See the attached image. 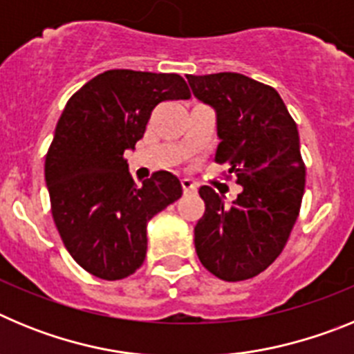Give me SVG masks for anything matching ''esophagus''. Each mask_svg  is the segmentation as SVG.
Here are the masks:
<instances>
[{
  "label": "esophagus",
  "mask_w": 354,
  "mask_h": 354,
  "mask_svg": "<svg viewBox=\"0 0 354 354\" xmlns=\"http://www.w3.org/2000/svg\"><path fill=\"white\" fill-rule=\"evenodd\" d=\"M180 184H183L184 193H195L196 192V184L193 183V180L183 179V180H180Z\"/></svg>",
  "instance_id": "esophagus-1"
}]
</instances>
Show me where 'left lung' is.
Returning a JSON list of instances; mask_svg holds the SVG:
<instances>
[{"mask_svg": "<svg viewBox=\"0 0 354 354\" xmlns=\"http://www.w3.org/2000/svg\"><path fill=\"white\" fill-rule=\"evenodd\" d=\"M186 77L218 115L214 161L243 186L230 207L211 186L200 187L196 255L225 282L248 280L273 264L298 220L306 177L298 127L270 84L237 72Z\"/></svg>", "mask_w": 354, "mask_h": 354, "instance_id": "8db88e82", "label": "left lung"}]
</instances>
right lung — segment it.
Returning <instances> with one entry per match:
<instances>
[{"label":"right lung","instance_id":"right-lung-1","mask_svg":"<svg viewBox=\"0 0 354 354\" xmlns=\"http://www.w3.org/2000/svg\"><path fill=\"white\" fill-rule=\"evenodd\" d=\"M189 97L179 74L113 68L65 104L46 154V183L65 248L93 277L113 282L138 270L147 223L183 195L165 170L136 186L124 152L143 138L156 106Z\"/></svg>","mask_w":354,"mask_h":354}]
</instances>
